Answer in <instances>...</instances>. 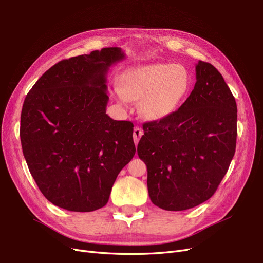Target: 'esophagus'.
Wrapping results in <instances>:
<instances>
[{
	"label": "esophagus",
	"instance_id": "obj_1",
	"mask_svg": "<svg viewBox=\"0 0 263 263\" xmlns=\"http://www.w3.org/2000/svg\"><path fill=\"white\" fill-rule=\"evenodd\" d=\"M143 134H144V131L141 128H139V127L134 128V130H133V140H134L136 145H138V143H139L140 139L142 138Z\"/></svg>",
	"mask_w": 263,
	"mask_h": 263
}]
</instances>
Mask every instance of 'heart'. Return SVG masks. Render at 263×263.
Listing matches in <instances>:
<instances>
[{"label":"heart","mask_w":263,"mask_h":263,"mask_svg":"<svg viewBox=\"0 0 263 263\" xmlns=\"http://www.w3.org/2000/svg\"><path fill=\"white\" fill-rule=\"evenodd\" d=\"M187 68L176 63H154L131 68L121 77L116 98L127 105L140 101V114L149 121H160L172 115L184 103L191 88Z\"/></svg>","instance_id":"heart-1"}]
</instances>
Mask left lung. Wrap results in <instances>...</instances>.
<instances>
[{
  "label": "left lung",
  "instance_id": "left-lung-1",
  "mask_svg": "<svg viewBox=\"0 0 263 263\" xmlns=\"http://www.w3.org/2000/svg\"><path fill=\"white\" fill-rule=\"evenodd\" d=\"M196 78L175 112L143 124L138 145L149 198L165 211H185L209 200L235 153L237 108L231 90L211 63L199 61Z\"/></svg>",
  "mask_w": 263,
  "mask_h": 263
}]
</instances>
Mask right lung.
Wrapping results in <instances>:
<instances>
[{
  "label": "right lung",
  "instance_id": "add662e5",
  "mask_svg": "<svg viewBox=\"0 0 263 263\" xmlns=\"http://www.w3.org/2000/svg\"><path fill=\"white\" fill-rule=\"evenodd\" d=\"M125 58L118 47L65 59L27 95L20 140L32 177L55 206L92 212L108 202L120 171L135 155L133 123L106 114V75Z\"/></svg>",
  "mask_w": 263,
  "mask_h": 263
}]
</instances>
